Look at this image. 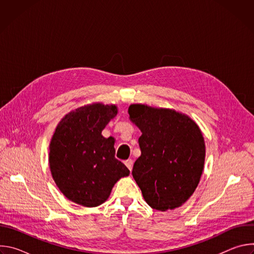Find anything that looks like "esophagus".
I'll use <instances>...</instances> for the list:
<instances>
[{"instance_id": "esophagus-1", "label": "esophagus", "mask_w": 254, "mask_h": 254, "mask_svg": "<svg viewBox=\"0 0 254 254\" xmlns=\"http://www.w3.org/2000/svg\"><path fill=\"white\" fill-rule=\"evenodd\" d=\"M132 164H133V161L131 159H128V160L125 161V165L127 167V169L129 171H131V169H132Z\"/></svg>"}]
</instances>
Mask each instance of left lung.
<instances>
[{"label":"left lung","mask_w":254,"mask_h":254,"mask_svg":"<svg viewBox=\"0 0 254 254\" xmlns=\"http://www.w3.org/2000/svg\"><path fill=\"white\" fill-rule=\"evenodd\" d=\"M128 115L141 131V155L131 174L144 200L160 211L182 206L197 188L204 168L200 128L185 115L144 104H131Z\"/></svg>","instance_id":"8db88e82"}]
</instances>
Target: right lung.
<instances>
[{
	"label": "right lung",
	"mask_w": 254,
	"mask_h": 254,
	"mask_svg": "<svg viewBox=\"0 0 254 254\" xmlns=\"http://www.w3.org/2000/svg\"><path fill=\"white\" fill-rule=\"evenodd\" d=\"M118 114L116 105L94 103L66 115L50 142L49 166L59 190L72 202L96 207L128 169L115 154V138L102 129Z\"/></svg>",
	"instance_id": "1"
}]
</instances>
